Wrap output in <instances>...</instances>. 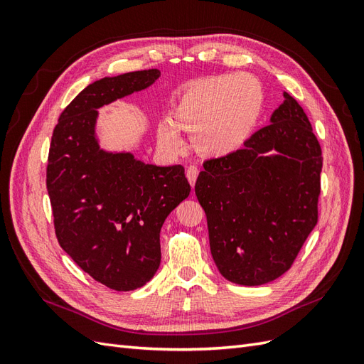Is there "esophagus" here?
<instances>
[{
  "label": "esophagus",
  "mask_w": 364,
  "mask_h": 364,
  "mask_svg": "<svg viewBox=\"0 0 364 364\" xmlns=\"http://www.w3.org/2000/svg\"><path fill=\"white\" fill-rule=\"evenodd\" d=\"M186 179H188V182H190V185L191 186H194V183H196V179H197V176H199V168L196 167V165H190L188 168H186Z\"/></svg>",
  "instance_id": "1"
}]
</instances>
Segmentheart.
Masks as SVG:
<instances>
[{
  "label": "heart",
  "instance_id": "b5f03b06",
  "mask_svg": "<svg viewBox=\"0 0 364 364\" xmlns=\"http://www.w3.org/2000/svg\"><path fill=\"white\" fill-rule=\"evenodd\" d=\"M264 87L247 73L220 74L197 80L176 98L174 123L162 118L156 135L162 150L183 147L181 129L193 134V147L205 158H223L243 147L264 111Z\"/></svg>",
  "mask_w": 364,
  "mask_h": 364
}]
</instances>
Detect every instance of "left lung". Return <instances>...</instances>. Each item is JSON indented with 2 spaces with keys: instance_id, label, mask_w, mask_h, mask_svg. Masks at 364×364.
I'll return each instance as SVG.
<instances>
[{
  "instance_id": "obj_1",
  "label": "left lung",
  "mask_w": 364,
  "mask_h": 364,
  "mask_svg": "<svg viewBox=\"0 0 364 364\" xmlns=\"http://www.w3.org/2000/svg\"><path fill=\"white\" fill-rule=\"evenodd\" d=\"M322 161L304 109L284 92L243 149L203 164L194 190L223 278L252 287L291 267L317 223Z\"/></svg>"
}]
</instances>
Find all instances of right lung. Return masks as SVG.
<instances>
[{
  "instance_id": "1",
  "label": "right lung",
  "mask_w": 364,
  "mask_h": 364,
  "mask_svg": "<svg viewBox=\"0 0 364 364\" xmlns=\"http://www.w3.org/2000/svg\"><path fill=\"white\" fill-rule=\"evenodd\" d=\"M159 70L105 77L65 107L54 127L47 190L60 247L117 291L146 285L161 264L165 218L190 196L182 165L158 167L98 144L97 109L155 83Z\"/></svg>"
}]
</instances>
